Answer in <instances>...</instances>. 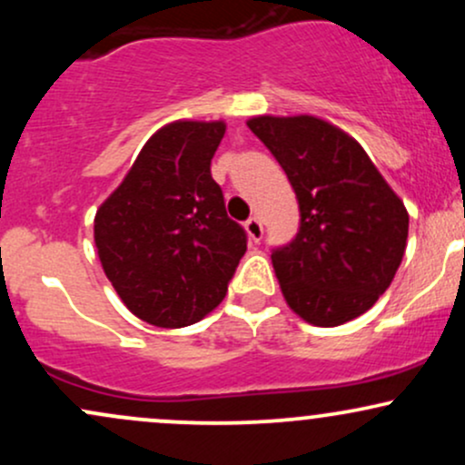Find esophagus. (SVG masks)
Here are the masks:
<instances>
[{"label":"esophagus","instance_id":"obj_1","mask_svg":"<svg viewBox=\"0 0 465 465\" xmlns=\"http://www.w3.org/2000/svg\"><path fill=\"white\" fill-rule=\"evenodd\" d=\"M244 229H247L249 238L253 240V242H260V240H262V236H264V227H262V221H260L258 216L249 218V221L244 223Z\"/></svg>","mask_w":465,"mask_h":465}]
</instances>
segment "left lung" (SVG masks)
Instances as JSON below:
<instances>
[{
  "mask_svg": "<svg viewBox=\"0 0 465 465\" xmlns=\"http://www.w3.org/2000/svg\"><path fill=\"white\" fill-rule=\"evenodd\" d=\"M247 126L284 168L302 225L271 260L306 323L334 328L367 312L393 282L409 212L350 133L317 115H255Z\"/></svg>",
  "mask_w": 465,
  "mask_h": 465,
  "instance_id": "1",
  "label": "left lung"
}]
</instances>
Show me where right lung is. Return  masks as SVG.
<instances>
[{"label": "right lung", "instance_id": "add662e5", "mask_svg": "<svg viewBox=\"0 0 465 465\" xmlns=\"http://www.w3.org/2000/svg\"><path fill=\"white\" fill-rule=\"evenodd\" d=\"M225 129L223 120L162 126L95 212L104 275L124 306L157 328H185L214 311L247 251L210 173Z\"/></svg>", "mask_w": 465, "mask_h": 465}]
</instances>
